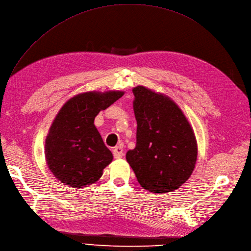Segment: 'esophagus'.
Segmentation results:
<instances>
[{"mask_svg": "<svg viewBox=\"0 0 251 251\" xmlns=\"http://www.w3.org/2000/svg\"><path fill=\"white\" fill-rule=\"evenodd\" d=\"M123 148L122 147H116L113 149V154H114V157L116 159H119V158H122L124 156V151H123Z\"/></svg>", "mask_w": 251, "mask_h": 251, "instance_id": "1", "label": "esophagus"}]
</instances>
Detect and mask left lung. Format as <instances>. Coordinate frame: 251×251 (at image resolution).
I'll return each mask as SVG.
<instances>
[{
	"mask_svg": "<svg viewBox=\"0 0 251 251\" xmlns=\"http://www.w3.org/2000/svg\"><path fill=\"white\" fill-rule=\"evenodd\" d=\"M136 146L126 159L139 184L167 193L186 182L197 160L194 131L177 104L144 86L133 88Z\"/></svg>",
	"mask_w": 251,
	"mask_h": 251,
	"instance_id": "1",
	"label": "left lung"
}]
</instances>
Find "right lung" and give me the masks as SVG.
<instances>
[{"label": "right lung", "instance_id": "obj_1", "mask_svg": "<svg viewBox=\"0 0 251 251\" xmlns=\"http://www.w3.org/2000/svg\"><path fill=\"white\" fill-rule=\"evenodd\" d=\"M124 92H87L65 103L50 127L45 156L49 169L57 179L74 188L99 180L113 160L94 126V119Z\"/></svg>", "mask_w": 251, "mask_h": 251}]
</instances>
